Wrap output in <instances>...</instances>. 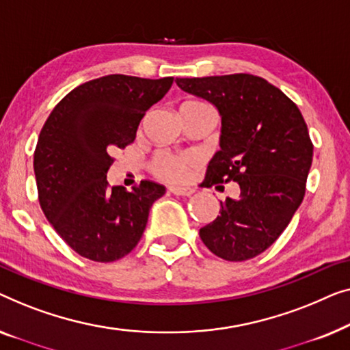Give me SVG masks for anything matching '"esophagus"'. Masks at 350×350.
I'll list each match as a JSON object with an SVG mask.
<instances>
[{"instance_id":"34e87169","label":"esophagus","mask_w":350,"mask_h":350,"mask_svg":"<svg viewBox=\"0 0 350 350\" xmlns=\"http://www.w3.org/2000/svg\"><path fill=\"white\" fill-rule=\"evenodd\" d=\"M168 190H170L173 195H176V196H190L191 193H195V189H191V187L170 185Z\"/></svg>"}]
</instances>
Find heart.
<instances>
[{"label":"heart","mask_w":350,"mask_h":350,"mask_svg":"<svg viewBox=\"0 0 350 350\" xmlns=\"http://www.w3.org/2000/svg\"><path fill=\"white\" fill-rule=\"evenodd\" d=\"M185 105H204L200 101H189ZM198 165V157L193 154H170L159 152L152 160V173L163 180H184L189 171Z\"/></svg>","instance_id":"b5f03b06"}]
</instances>
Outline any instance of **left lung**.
I'll return each mask as SVG.
<instances>
[{"instance_id":"obj_1","label":"left lung","mask_w":350,"mask_h":350,"mask_svg":"<svg viewBox=\"0 0 350 350\" xmlns=\"http://www.w3.org/2000/svg\"><path fill=\"white\" fill-rule=\"evenodd\" d=\"M222 116L220 150L209 161L203 187L238 182V198L220 201V215L200 230L206 247L228 262L265 252L301 204L312 163V141L298 106L252 75L177 77Z\"/></svg>"}]
</instances>
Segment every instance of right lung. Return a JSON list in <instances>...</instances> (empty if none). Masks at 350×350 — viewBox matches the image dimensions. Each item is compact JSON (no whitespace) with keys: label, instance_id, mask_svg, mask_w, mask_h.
I'll list each match as a JSON object with an SVG mask.
<instances>
[{"label":"right lung","instance_id":"add662e5","mask_svg":"<svg viewBox=\"0 0 350 350\" xmlns=\"http://www.w3.org/2000/svg\"><path fill=\"white\" fill-rule=\"evenodd\" d=\"M173 77L109 75L71 90L49 116L34 149V176L44 215L81 257L109 263L125 257L144 233L163 185L141 180L126 191L109 187L112 152L136 137L139 122L173 85Z\"/></svg>","mask_w":350,"mask_h":350}]
</instances>
